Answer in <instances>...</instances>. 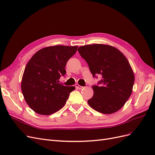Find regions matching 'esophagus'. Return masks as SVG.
Returning a JSON list of instances; mask_svg holds the SVG:
<instances>
[{"mask_svg":"<svg viewBox=\"0 0 155 155\" xmlns=\"http://www.w3.org/2000/svg\"><path fill=\"white\" fill-rule=\"evenodd\" d=\"M75 87H76V88H78V89H81V88H83V87L78 85V84H76V85H75Z\"/></svg>","mask_w":155,"mask_h":155,"instance_id":"esophagus-1","label":"esophagus"}]
</instances>
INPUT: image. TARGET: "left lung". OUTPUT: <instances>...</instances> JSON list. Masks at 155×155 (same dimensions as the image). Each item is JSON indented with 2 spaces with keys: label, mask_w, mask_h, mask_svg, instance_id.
<instances>
[{
  "label": "left lung",
  "mask_w": 155,
  "mask_h": 155,
  "mask_svg": "<svg viewBox=\"0 0 155 155\" xmlns=\"http://www.w3.org/2000/svg\"><path fill=\"white\" fill-rule=\"evenodd\" d=\"M86 61L94 78L101 79L93 85L94 95L88 104L103 114L119 110L128 100L133 91L134 75L125 56L113 46L102 44L82 46L78 48Z\"/></svg>",
  "instance_id": "left-lung-1"
}]
</instances>
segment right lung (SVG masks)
<instances>
[{
    "mask_svg": "<svg viewBox=\"0 0 155 155\" xmlns=\"http://www.w3.org/2000/svg\"><path fill=\"white\" fill-rule=\"evenodd\" d=\"M77 46L56 45L37 51L27 63L21 91L27 104L36 113L50 115L64 107L75 87L59 83L65 66L76 52Z\"/></svg>",
    "mask_w": 155,
    "mask_h": 155,
    "instance_id": "obj_1",
    "label": "right lung"
}]
</instances>
